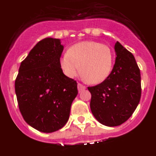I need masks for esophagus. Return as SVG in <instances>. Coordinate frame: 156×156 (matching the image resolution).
I'll return each instance as SVG.
<instances>
[{"label":"esophagus","instance_id":"1","mask_svg":"<svg viewBox=\"0 0 156 156\" xmlns=\"http://www.w3.org/2000/svg\"><path fill=\"white\" fill-rule=\"evenodd\" d=\"M85 89H86V86H83L82 84H81V83H78V90L79 92H81V91H82V90H84Z\"/></svg>","mask_w":156,"mask_h":156}]
</instances>
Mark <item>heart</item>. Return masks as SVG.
Returning a JSON list of instances; mask_svg holds the SVG:
<instances>
[{
  "label": "heart",
  "instance_id": "obj_1",
  "mask_svg": "<svg viewBox=\"0 0 156 156\" xmlns=\"http://www.w3.org/2000/svg\"><path fill=\"white\" fill-rule=\"evenodd\" d=\"M112 64L113 53L110 48L94 41L75 44L60 59V66L66 77L75 78L81 70L86 80L94 84L101 83L108 78Z\"/></svg>",
  "mask_w": 156,
  "mask_h": 156
}]
</instances>
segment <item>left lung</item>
Masks as SVG:
<instances>
[{
	"label": "left lung",
	"mask_w": 156,
	"mask_h": 156,
	"mask_svg": "<svg viewBox=\"0 0 156 156\" xmlns=\"http://www.w3.org/2000/svg\"><path fill=\"white\" fill-rule=\"evenodd\" d=\"M114 49L116 57L111 74L100 84L88 87L93 115L109 127L125 123L136 110L141 97L140 70L134 56L119 42Z\"/></svg>",
	"instance_id": "1"
}]
</instances>
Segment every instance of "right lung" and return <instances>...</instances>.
I'll use <instances>...</instances> for the list:
<instances>
[{"label":"right lung","instance_id":"obj_1","mask_svg":"<svg viewBox=\"0 0 156 156\" xmlns=\"http://www.w3.org/2000/svg\"><path fill=\"white\" fill-rule=\"evenodd\" d=\"M63 46L60 40L45 38L22 61L15 81L20 111L36 130L50 133L62 129L78 94L77 82L60 66Z\"/></svg>","mask_w":156,"mask_h":156}]
</instances>
